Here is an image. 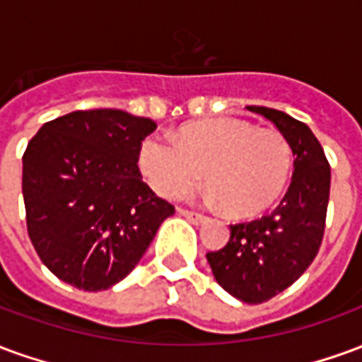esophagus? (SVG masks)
<instances>
[{
    "label": "esophagus",
    "instance_id": "1",
    "mask_svg": "<svg viewBox=\"0 0 362 362\" xmlns=\"http://www.w3.org/2000/svg\"><path fill=\"white\" fill-rule=\"evenodd\" d=\"M178 213H180L182 217H186L189 223H194V225H204L205 221H207V217H204V215H199V213H194V211H188V209H178Z\"/></svg>",
    "mask_w": 362,
    "mask_h": 362
}]
</instances>
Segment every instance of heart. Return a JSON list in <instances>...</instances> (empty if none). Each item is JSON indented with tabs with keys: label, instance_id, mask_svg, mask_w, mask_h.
I'll return each mask as SVG.
<instances>
[{
	"label": "heart",
	"instance_id": "heart-1",
	"mask_svg": "<svg viewBox=\"0 0 362 362\" xmlns=\"http://www.w3.org/2000/svg\"><path fill=\"white\" fill-rule=\"evenodd\" d=\"M139 168L158 196L178 197L205 180L211 202L238 219L267 211L287 188L293 149L275 127L248 119L211 118L173 135L151 134L139 147Z\"/></svg>",
	"mask_w": 362,
	"mask_h": 362
}]
</instances>
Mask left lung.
Listing matches in <instances>:
<instances>
[{
	"label": "left lung",
	"mask_w": 362,
	"mask_h": 362,
	"mask_svg": "<svg viewBox=\"0 0 362 362\" xmlns=\"http://www.w3.org/2000/svg\"><path fill=\"white\" fill-rule=\"evenodd\" d=\"M248 110L269 119L287 137L295 157L293 180L272 215L230 225L227 246L209 252L207 262L228 295L259 304L291 287L316 258L332 174L322 145L306 124L266 106H248Z\"/></svg>",
	"instance_id": "1"
}]
</instances>
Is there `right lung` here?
<instances>
[{
    "label": "right lung",
    "instance_id": "obj_1",
    "mask_svg": "<svg viewBox=\"0 0 362 362\" xmlns=\"http://www.w3.org/2000/svg\"><path fill=\"white\" fill-rule=\"evenodd\" d=\"M157 124L77 110L44 124L23 155L28 236L58 279L110 288L132 273L174 207L141 180L139 147Z\"/></svg>",
    "mask_w": 362,
    "mask_h": 362
}]
</instances>
